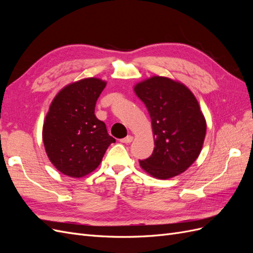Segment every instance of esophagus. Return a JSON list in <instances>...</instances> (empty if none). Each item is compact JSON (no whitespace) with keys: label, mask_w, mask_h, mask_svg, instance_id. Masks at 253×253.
<instances>
[{"label":"esophagus","mask_w":253,"mask_h":253,"mask_svg":"<svg viewBox=\"0 0 253 253\" xmlns=\"http://www.w3.org/2000/svg\"><path fill=\"white\" fill-rule=\"evenodd\" d=\"M133 136H131V135H128V136H126V138H122V139H120V142H122V143H131L132 141H133Z\"/></svg>","instance_id":"34e87169"}]
</instances>
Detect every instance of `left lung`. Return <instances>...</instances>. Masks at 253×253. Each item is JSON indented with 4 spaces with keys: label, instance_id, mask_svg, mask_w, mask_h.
Here are the masks:
<instances>
[{
    "label": "left lung",
    "instance_id": "left-lung-1",
    "mask_svg": "<svg viewBox=\"0 0 253 253\" xmlns=\"http://www.w3.org/2000/svg\"><path fill=\"white\" fill-rule=\"evenodd\" d=\"M136 96L151 117L154 151L141 169L157 179L185 172L200 156L207 124L200 103L185 84L164 76H152L134 85Z\"/></svg>",
    "mask_w": 253,
    "mask_h": 253
}]
</instances>
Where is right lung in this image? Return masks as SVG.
<instances>
[{
  "label": "right lung",
  "mask_w": 253,
  "mask_h": 253,
  "mask_svg": "<svg viewBox=\"0 0 253 253\" xmlns=\"http://www.w3.org/2000/svg\"><path fill=\"white\" fill-rule=\"evenodd\" d=\"M106 81L89 77L67 84L52 99L42 139L50 163L62 174L80 178L95 171L115 142L104 122L95 116Z\"/></svg>",
  "instance_id": "obj_1"
}]
</instances>
